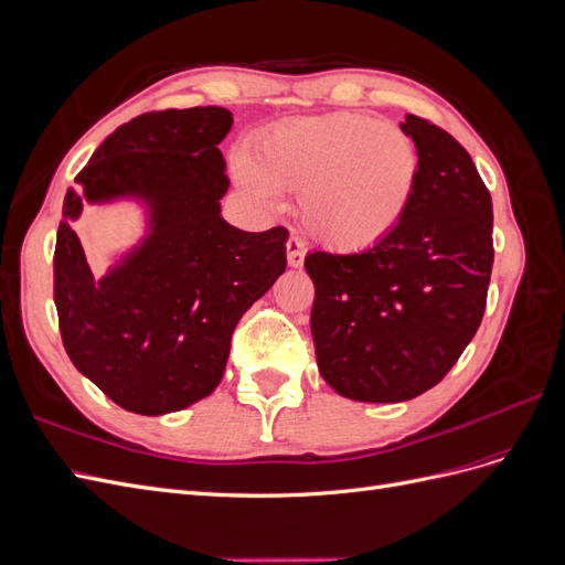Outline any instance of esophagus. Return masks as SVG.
Here are the masks:
<instances>
[{"label":"esophagus","mask_w":565,"mask_h":565,"mask_svg":"<svg viewBox=\"0 0 565 565\" xmlns=\"http://www.w3.org/2000/svg\"><path fill=\"white\" fill-rule=\"evenodd\" d=\"M285 247H287V264L292 266V268H299V266L303 264V252H306V249H303V243H301V237L289 235Z\"/></svg>","instance_id":"1"}]
</instances>
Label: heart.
Instances as JSON below:
<instances>
[{
    "label": "heart",
    "mask_w": 565,
    "mask_h": 565,
    "mask_svg": "<svg viewBox=\"0 0 565 565\" xmlns=\"http://www.w3.org/2000/svg\"><path fill=\"white\" fill-rule=\"evenodd\" d=\"M243 179L254 193H301L303 226L334 252H365L401 224L417 183L409 136L367 115L297 117L254 141Z\"/></svg>",
    "instance_id": "1"
}]
</instances>
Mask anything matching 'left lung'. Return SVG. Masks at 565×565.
Listing matches in <instances>:
<instances>
[{"instance_id":"left-lung-1","label":"left lung","mask_w":565,"mask_h":565,"mask_svg":"<svg viewBox=\"0 0 565 565\" xmlns=\"http://www.w3.org/2000/svg\"><path fill=\"white\" fill-rule=\"evenodd\" d=\"M417 183L401 224L355 254L306 256L318 370L339 396L401 403L436 386L486 313L492 200L469 152L429 119L405 115Z\"/></svg>"}]
</instances>
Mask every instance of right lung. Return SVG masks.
<instances>
[{
    "label": "right lung",
    "instance_id": "obj_1",
    "mask_svg": "<svg viewBox=\"0 0 565 565\" xmlns=\"http://www.w3.org/2000/svg\"><path fill=\"white\" fill-rule=\"evenodd\" d=\"M226 108L152 110L117 127L67 191L54 252L58 330L73 365L136 415L177 413L218 386L231 337L287 266V228L247 233L218 216L228 191ZM139 194L153 233L98 281L72 218L84 199Z\"/></svg>",
    "mask_w": 565,
    "mask_h": 565
}]
</instances>
